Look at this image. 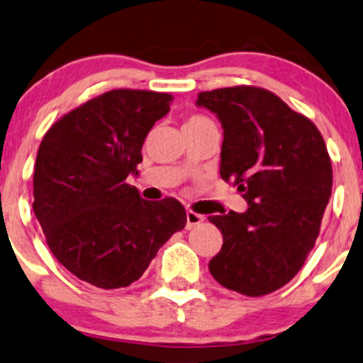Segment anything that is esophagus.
<instances>
[{
  "label": "esophagus",
  "instance_id": "obj_1",
  "mask_svg": "<svg viewBox=\"0 0 363 363\" xmlns=\"http://www.w3.org/2000/svg\"><path fill=\"white\" fill-rule=\"evenodd\" d=\"M203 220H205L203 215L195 213V211L188 210V211H186V230L195 228L196 225H200L201 222H203Z\"/></svg>",
  "mask_w": 363,
  "mask_h": 363
}]
</instances>
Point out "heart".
<instances>
[{"label": "heart", "instance_id": "1", "mask_svg": "<svg viewBox=\"0 0 363 363\" xmlns=\"http://www.w3.org/2000/svg\"><path fill=\"white\" fill-rule=\"evenodd\" d=\"M210 121L211 120L205 115H191V116H188V118H186L185 126H200V125L210 123Z\"/></svg>", "mask_w": 363, "mask_h": 363}]
</instances>
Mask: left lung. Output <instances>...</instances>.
Instances as JSON below:
<instances>
[{"label":"left lung","mask_w":363,"mask_h":363,"mask_svg":"<svg viewBox=\"0 0 363 363\" xmlns=\"http://www.w3.org/2000/svg\"><path fill=\"white\" fill-rule=\"evenodd\" d=\"M223 125L220 177L248 201L245 213L208 216L222 250L208 263L225 289L262 296L298 274L332 195V162L312 120L260 86L199 93Z\"/></svg>","instance_id":"left-lung-1"}]
</instances>
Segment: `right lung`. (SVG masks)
I'll return each mask as SVG.
<instances>
[{
	"label": "right lung",
	"instance_id": "obj_1",
	"mask_svg": "<svg viewBox=\"0 0 363 363\" xmlns=\"http://www.w3.org/2000/svg\"><path fill=\"white\" fill-rule=\"evenodd\" d=\"M173 101L152 89H110L50 126L36 155L33 211L61 265L103 290L128 286L186 225L177 199L148 201L126 183Z\"/></svg>",
	"mask_w": 363,
	"mask_h": 363
}]
</instances>
